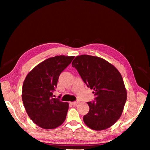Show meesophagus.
I'll use <instances>...</instances> for the list:
<instances>
[{
	"mask_svg": "<svg viewBox=\"0 0 150 150\" xmlns=\"http://www.w3.org/2000/svg\"><path fill=\"white\" fill-rule=\"evenodd\" d=\"M78 103H79V101H74V102H72L71 104H72V105H77Z\"/></svg>",
	"mask_w": 150,
	"mask_h": 150,
	"instance_id": "1",
	"label": "esophagus"
}]
</instances>
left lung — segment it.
<instances>
[{
	"label": "left lung",
	"mask_w": 150,
	"mask_h": 150,
	"mask_svg": "<svg viewBox=\"0 0 150 150\" xmlns=\"http://www.w3.org/2000/svg\"><path fill=\"white\" fill-rule=\"evenodd\" d=\"M72 66L96 96L87 103L89 111L83 117L84 123L97 131L110 128L119 120L127 98L120 72L107 61L89 55L76 57Z\"/></svg>",
	"instance_id": "obj_1"
}]
</instances>
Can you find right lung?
<instances>
[{"mask_svg":"<svg viewBox=\"0 0 150 150\" xmlns=\"http://www.w3.org/2000/svg\"><path fill=\"white\" fill-rule=\"evenodd\" d=\"M74 57L56 56L47 59L26 76L22 86V101L30 118L40 128H56L66 120L69 103L52 96L59 77Z\"/></svg>","mask_w":150,"mask_h":150,"instance_id":"obj_1","label":"right lung"}]
</instances>
